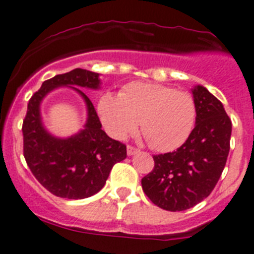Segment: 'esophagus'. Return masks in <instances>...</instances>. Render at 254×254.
I'll return each mask as SVG.
<instances>
[{"instance_id": "1", "label": "esophagus", "mask_w": 254, "mask_h": 254, "mask_svg": "<svg viewBox=\"0 0 254 254\" xmlns=\"http://www.w3.org/2000/svg\"><path fill=\"white\" fill-rule=\"evenodd\" d=\"M127 155H134V154L138 153L139 149L134 148V146H131V145H127Z\"/></svg>"}]
</instances>
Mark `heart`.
Here are the masks:
<instances>
[{
  "label": "heart",
  "instance_id": "1",
  "mask_svg": "<svg viewBox=\"0 0 254 254\" xmlns=\"http://www.w3.org/2000/svg\"><path fill=\"white\" fill-rule=\"evenodd\" d=\"M98 110L114 138L125 139L140 122L149 145L163 153L186 143L196 118L195 101L189 92L156 82H130L119 96L104 94Z\"/></svg>",
  "mask_w": 254,
  "mask_h": 254
}]
</instances>
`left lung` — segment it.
Here are the masks:
<instances>
[{
  "label": "left lung",
  "mask_w": 254,
  "mask_h": 254,
  "mask_svg": "<svg viewBox=\"0 0 254 254\" xmlns=\"http://www.w3.org/2000/svg\"><path fill=\"white\" fill-rule=\"evenodd\" d=\"M195 127L172 153L154 155V168L141 179L144 193L170 212L189 209L207 198L219 181L231 148L232 122L204 86L193 89Z\"/></svg>",
  "instance_id": "1"
}]
</instances>
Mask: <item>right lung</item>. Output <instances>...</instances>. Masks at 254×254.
<instances>
[{"instance_id": "1", "label": "right lung", "mask_w": 254, "mask_h": 254, "mask_svg": "<svg viewBox=\"0 0 254 254\" xmlns=\"http://www.w3.org/2000/svg\"><path fill=\"white\" fill-rule=\"evenodd\" d=\"M60 86L76 89L88 106L85 127L66 139L47 133L39 116L42 99ZM76 86L99 89V73L75 68L44 81L31 96L22 124L23 156L31 173L50 193L67 199H84L98 193L105 186L114 164L127 158V145L109 138L101 129L92 103Z\"/></svg>"}]
</instances>
